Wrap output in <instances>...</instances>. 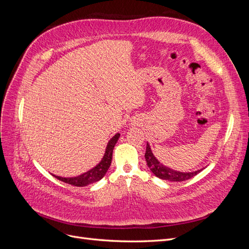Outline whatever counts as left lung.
<instances>
[{
	"label": "left lung",
	"instance_id": "obj_1",
	"mask_svg": "<svg viewBox=\"0 0 249 249\" xmlns=\"http://www.w3.org/2000/svg\"><path fill=\"white\" fill-rule=\"evenodd\" d=\"M145 161L147 163V166L150 169L154 175L161 179L170 180V182H184V180L189 179L196 176L203 168L191 171V172H182L178 171L172 168H169L167 166L163 165L157 158L154 156L152 148H150L149 143H146V150H145Z\"/></svg>",
	"mask_w": 249,
	"mask_h": 249
}]
</instances>
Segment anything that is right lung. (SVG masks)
I'll list each match as a JSON object with an SVG mask.
<instances>
[{
  "mask_svg": "<svg viewBox=\"0 0 249 249\" xmlns=\"http://www.w3.org/2000/svg\"><path fill=\"white\" fill-rule=\"evenodd\" d=\"M119 137H120V134L117 133L109 140L106 150H105L104 157L102 158L100 163L96 164L93 168L89 169L84 173H82L80 176L71 177V178H62L55 175H52V176H54L56 178L61 180V182H64L66 184H70L72 186H77V187H85L87 185L99 182L100 179H102L105 177V175H106V172L110 167L111 162H112L113 149H114V146L117 143Z\"/></svg>",
  "mask_w": 249,
  "mask_h": 249,
  "instance_id": "right-lung-1",
  "label": "right lung"
}]
</instances>
